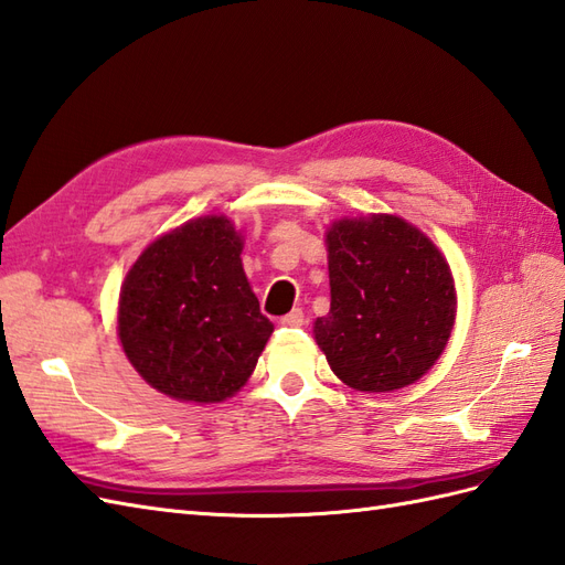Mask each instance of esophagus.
<instances>
[{
  "instance_id": "1",
  "label": "esophagus",
  "mask_w": 565,
  "mask_h": 565,
  "mask_svg": "<svg viewBox=\"0 0 565 565\" xmlns=\"http://www.w3.org/2000/svg\"><path fill=\"white\" fill-rule=\"evenodd\" d=\"M279 324L281 327H286V329H298V327H302L306 324V315H302V310H291L288 315H284L281 320H279Z\"/></svg>"
}]
</instances>
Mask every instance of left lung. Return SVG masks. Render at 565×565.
I'll return each instance as SVG.
<instances>
[{
	"instance_id": "8db88e82",
	"label": "left lung",
	"mask_w": 565,
	"mask_h": 565,
	"mask_svg": "<svg viewBox=\"0 0 565 565\" xmlns=\"http://www.w3.org/2000/svg\"><path fill=\"white\" fill-rule=\"evenodd\" d=\"M329 315L315 341L331 372L355 392H394L437 363L456 322L446 257L396 214H370L327 228Z\"/></svg>"
}]
</instances>
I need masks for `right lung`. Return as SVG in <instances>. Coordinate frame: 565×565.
<instances>
[{"label":"right lung","instance_id":"add662e5","mask_svg":"<svg viewBox=\"0 0 565 565\" xmlns=\"http://www.w3.org/2000/svg\"><path fill=\"white\" fill-rule=\"evenodd\" d=\"M243 236L222 214L154 238L128 269L117 331L128 363L181 403H222L253 374L274 324L245 277Z\"/></svg>","mask_w":565,"mask_h":565}]
</instances>
